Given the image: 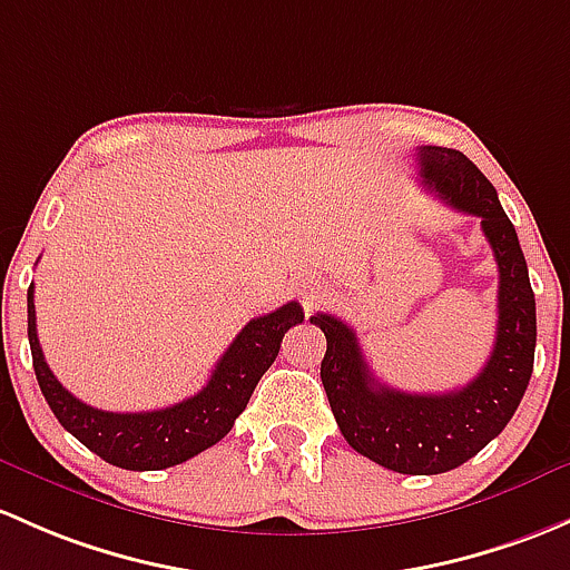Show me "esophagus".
Wrapping results in <instances>:
<instances>
[{"mask_svg": "<svg viewBox=\"0 0 570 570\" xmlns=\"http://www.w3.org/2000/svg\"><path fill=\"white\" fill-rule=\"evenodd\" d=\"M301 295H303L305 303H314L316 297H322V284H320V281H314V278H303L301 281Z\"/></svg>", "mask_w": 570, "mask_h": 570, "instance_id": "1", "label": "esophagus"}]
</instances>
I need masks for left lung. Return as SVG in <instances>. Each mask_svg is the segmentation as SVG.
I'll return each mask as SVG.
<instances>
[{
    "label": "left lung",
    "mask_w": 570,
    "mask_h": 570,
    "mask_svg": "<svg viewBox=\"0 0 570 570\" xmlns=\"http://www.w3.org/2000/svg\"><path fill=\"white\" fill-rule=\"evenodd\" d=\"M417 164L426 188L445 205L481 218L494 250L500 269L497 338L483 371L459 391H395L374 382L346 322L314 314L311 325L327 338L320 374L344 440L361 456L393 472L440 475L483 451L517 412L535 361V295L517 229L481 169L448 147H421Z\"/></svg>",
    "instance_id": "obj_1"
}]
</instances>
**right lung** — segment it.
Listing matches in <instances>:
<instances>
[{"mask_svg": "<svg viewBox=\"0 0 570 570\" xmlns=\"http://www.w3.org/2000/svg\"><path fill=\"white\" fill-rule=\"evenodd\" d=\"M27 322L35 376L57 421L104 461L141 472L183 464L229 434L262 374L278 357L284 333L303 322V308L297 303H286L273 314L250 320L224 352L199 393L153 412L95 410L65 391L40 350L35 325V286L27 292Z\"/></svg>", "mask_w": 570, "mask_h": 570, "instance_id": "right-lung-1", "label": "right lung"}]
</instances>
